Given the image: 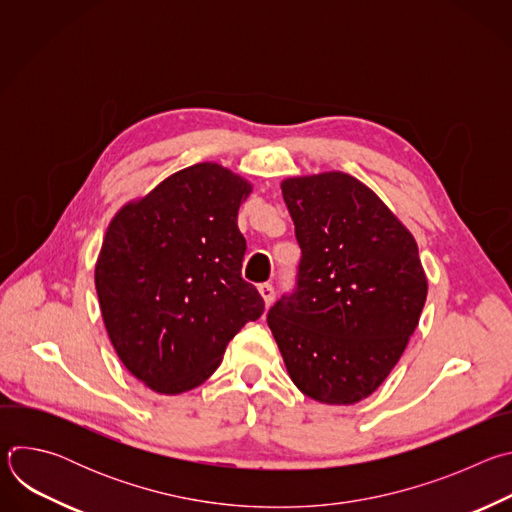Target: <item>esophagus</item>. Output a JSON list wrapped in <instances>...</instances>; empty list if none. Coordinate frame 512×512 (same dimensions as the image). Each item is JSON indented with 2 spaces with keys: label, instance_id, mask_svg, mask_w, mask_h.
<instances>
[{
  "label": "esophagus",
  "instance_id": "obj_1",
  "mask_svg": "<svg viewBox=\"0 0 512 512\" xmlns=\"http://www.w3.org/2000/svg\"><path fill=\"white\" fill-rule=\"evenodd\" d=\"M259 294L263 296V302H265V306L269 308V306L273 304V300H275V289H273V285H271V283H261V285H259Z\"/></svg>",
  "mask_w": 512,
  "mask_h": 512
}]
</instances>
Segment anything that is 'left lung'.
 <instances>
[{
    "label": "left lung",
    "instance_id": "8db88e82",
    "mask_svg": "<svg viewBox=\"0 0 512 512\" xmlns=\"http://www.w3.org/2000/svg\"><path fill=\"white\" fill-rule=\"evenodd\" d=\"M302 249L296 289L267 324L296 387L328 405L369 397L419 324L427 277L417 243L387 204L344 172L287 178Z\"/></svg>",
    "mask_w": 512,
    "mask_h": 512
}]
</instances>
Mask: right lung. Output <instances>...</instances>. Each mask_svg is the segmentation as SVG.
Here are the masks:
<instances>
[{"mask_svg":"<svg viewBox=\"0 0 512 512\" xmlns=\"http://www.w3.org/2000/svg\"><path fill=\"white\" fill-rule=\"evenodd\" d=\"M251 190L223 166L194 164L127 202L105 233L95 265L103 322L125 369L156 393L202 385L265 310L241 277L237 214Z\"/></svg>","mask_w":512,"mask_h":512,"instance_id":"right-lung-1","label":"right lung"}]
</instances>
